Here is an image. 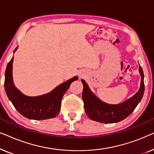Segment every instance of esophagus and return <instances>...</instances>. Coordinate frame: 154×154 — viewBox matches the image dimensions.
Masks as SVG:
<instances>
[{"instance_id":"obj_1","label":"esophagus","mask_w":154,"mask_h":154,"mask_svg":"<svg viewBox=\"0 0 154 154\" xmlns=\"http://www.w3.org/2000/svg\"><path fill=\"white\" fill-rule=\"evenodd\" d=\"M79 76H80V78H83V77L84 76V75L83 74V73H82V74H81H81L79 75Z\"/></svg>"}]
</instances>
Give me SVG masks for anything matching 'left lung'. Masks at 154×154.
I'll return each mask as SVG.
<instances>
[{"label": "left lung", "mask_w": 154, "mask_h": 154, "mask_svg": "<svg viewBox=\"0 0 154 154\" xmlns=\"http://www.w3.org/2000/svg\"><path fill=\"white\" fill-rule=\"evenodd\" d=\"M139 71L141 75V85L137 92L123 103L119 104H106L100 100L82 79L83 90L82 97L86 114L91 120L103 123H113L123 121L133 112L142 100L144 92V73L140 65Z\"/></svg>", "instance_id": "obj_1"}]
</instances>
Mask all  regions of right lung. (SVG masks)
<instances>
[{"label":"right lung","instance_id":"add662e5","mask_svg":"<svg viewBox=\"0 0 154 154\" xmlns=\"http://www.w3.org/2000/svg\"><path fill=\"white\" fill-rule=\"evenodd\" d=\"M17 49L15 48L14 52ZM13 57L8 62L5 73V90L8 97L17 110L29 119L45 120L54 118L60 111L61 101L71 83L78 80V76L60 84L49 93L38 97L24 95L17 89L12 80Z\"/></svg>","mask_w":154,"mask_h":154}]
</instances>
